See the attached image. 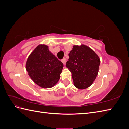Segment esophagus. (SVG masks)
<instances>
[{
  "mask_svg": "<svg viewBox=\"0 0 129 129\" xmlns=\"http://www.w3.org/2000/svg\"><path fill=\"white\" fill-rule=\"evenodd\" d=\"M61 61H62V63H63V64H65L66 63V61H67V60H66V59L65 58H63V59L61 60Z\"/></svg>",
  "mask_w": 129,
  "mask_h": 129,
  "instance_id": "esophagus-1",
  "label": "esophagus"
}]
</instances>
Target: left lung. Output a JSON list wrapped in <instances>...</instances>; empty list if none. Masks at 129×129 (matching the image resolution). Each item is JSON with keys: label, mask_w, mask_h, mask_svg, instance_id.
I'll return each instance as SVG.
<instances>
[{"label": "left lung", "mask_w": 129, "mask_h": 129, "mask_svg": "<svg viewBox=\"0 0 129 129\" xmlns=\"http://www.w3.org/2000/svg\"><path fill=\"white\" fill-rule=\"evenodd\" d=\"M66 67L72 73L74 85L79 89L88 88L99 72L100 59L96 53L84 45H74L69 53Z\"/></svg>", "instance_id": "left-lung-1"}]
</instances>
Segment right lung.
Wrapping results in <instances>:
<instances>
[{"label": "right lung", "instance_id": "right-lung-1", "mask_svg": "<svg viewBox=\"0 0 129 129\" xmlns=\"http://www.w3.org/2000/svg\"><path fill=\"white\" fill-rule=\"evenodd\" d=\"M63 68V64L45 45H38L29 55L26 64L31 79L44 88H52L57 83Z\"/></svg>", "mask_w": 129, "mask_h": 129}]
</instances>
